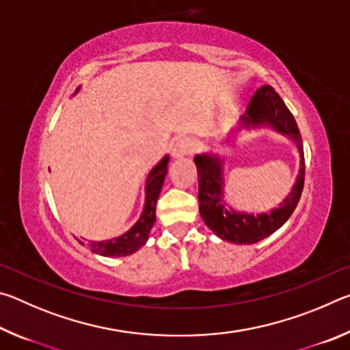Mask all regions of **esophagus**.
<instances>
[{"mask_svg":"<svg viewBox=\"0 0 350 350\" xmlns=\"http://www.w3.org/2000/svg\"><path fill=\"white\" fill-rule=\"evenodd\" d=\"M198 150V142L191 137H182L174 144L173 157L179 159L183 156H189Z\"/></svg>","mask_w":350,"mask_h":350,"instance_id":"esophagus-1","label":"esophagus"}]
</instances>
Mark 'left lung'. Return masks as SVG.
I'll use <instances>...</instances> for the list:
<instances>
[{
    "label": "left lung",
    "mask_w": 350,
    "mask_h": 350,
    "mask_svg": "<svg viewBox=\"0 0 350 350\" xmlns=\"http://www.w3.org/2000/svg\"><path fill=\"white\" fill-rule=\"evenodd\" d=\"M242 125L245 128L269 125L278 133L288 135L298 146L301 156L299 174L292 191L284 199L280 208L262 215H247L232 208L228 210L222 202V161L213 154L194 157L199 177V211L206 227L224 241L233 244H254L282 227L298 205L304 187V151L295 117L270 85H264L254 94L245 116H242Z\"/></svg>",
    "instance_id": "8db88e82"
}]
</instances>
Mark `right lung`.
Instances as JSON below:
<instances>
[{"mask_svg":"<svg viewBox=\"0 0 350 350\" xmlns=\"http://www.w3.org/2000/svg\"><path fill=\"white\" fill-rule=\"evenodd\" d=\"M168 161V156H165L162 161L152 168L150 176H148L145 188V206L139 221L135 222L126 233L118 236V238L102 242L90 241L86 247H90L91 252L102 254V256H126V254L137 252L140 247L145 245L148 234H150L152 225L156 222V204L159 194H161L165 176H167Z\"/></svg>","mask_w":350,"mask_h":350,"instance_id":"1","label":"right lung"}]
</instances>
